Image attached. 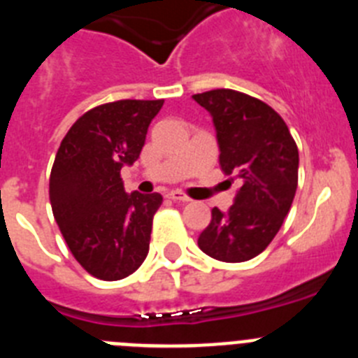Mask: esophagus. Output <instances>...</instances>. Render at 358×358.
<instances>
[{
  "instance_id": "34e87169",
  "label": "esophagus",
  "mask_w": 358,
  "mask_h": 358,
  "mask_svg": "<svg viewBox=\"0 0 358 358\" xmlns=\"http://www.w3.org/2000/svg\"><path fill=\"white\" fill-rule=\"evenodd\" d=\"M169 199H172V201L176 202H189L188 195H185L182 192H179V189H172L169 194Z\"/></svg>"
}]
</instances>
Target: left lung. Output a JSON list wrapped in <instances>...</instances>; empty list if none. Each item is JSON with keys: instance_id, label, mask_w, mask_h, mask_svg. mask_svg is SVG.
I'll use <instances>...</instances> for the list:
<instances>
[{"instance_id": "1", "label": "left lung", "mask_w": 358, "mask_h": 358, "mask_svg": "<svg viewBox=\"0 0 358 358\" xmlns=\"http://www.w3.org/2000/svg\"><path fill=\"white\" fill-rule=\"evenodd\" d=\"M213 118L220 169L240 181L235 204L199 236V248L215 260L238 264L265 251L292 206L299 154L287 123L271 106L233 90L194 94Z\"/></svg>"}]
</instances>
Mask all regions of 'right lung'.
I'll return each instance as SVG.
<instances>
[{"instance_id": "right-lung-1", "label": "right lung", "mask_w": 358, "mask_h": 358, "mask_svg": "<svg viewBox=\"0 0 358 358\" xmlns=\"http://www.w3.org/2000/svg\"><path fill=\"white\" fill-rule=\"evenodd\" d=\"M164 100H118L73 123L50 173V202L75 260L103 281L143 264L159 194H125L122 169L132 164Z\"/></svg>"}]
</instances>
